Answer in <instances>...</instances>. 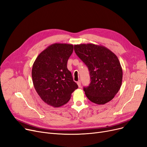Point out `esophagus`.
Returning <instances> with one entry per match:
<instances>
[{
	"instance_id": "1",
	"label": "esophagus",
	"mask_w": 147,
	"mask_h": 147,
	"mask_svg": "<svg viewBox=\"0 0 147 147\" xmlns=\"http://www.w3.org/2000/svg\"><path fill=\"white\" fill-rule=\"evenodd\" d=\"M77 84H78V87H81V81H78V82H77Z\"/></svg>"
}]
</instances>
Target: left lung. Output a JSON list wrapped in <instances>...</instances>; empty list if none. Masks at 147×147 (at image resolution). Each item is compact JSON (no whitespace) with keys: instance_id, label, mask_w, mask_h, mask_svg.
<instances>
[{"instance_id":"obj_1","label":"left lung","mask_w":147,"mask_h":147,"mask_svg":"<svg viewBox=\"0 0 147 147\" xmlns=\"http://www.w3.org/2000/svg\"><path fill=\"white\" fill-rule=\"evenodd\" d=\"M74 50L89 70L91 82L83 89L87 98L97 104L110 101L122 84V69L118 57L105 47L92 43L76 45Z\"/></svg>"}]
</instances>
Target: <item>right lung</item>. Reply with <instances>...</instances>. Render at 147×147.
<instances>
[{
    "mask_svg": "<svg viewBox=\"0 0 147 147\" xmlns=\"http://www.w3.org/2000/svg\"><path fill=\"white\" fill-rule=\"evenodd\" d=\"M74 46L54 43L42 51L35 60L32 78L35 89L48 105L59 107L66 104L78 87L67 67Z\"/></svg>",
    "mask_w": 147,
    "mask_h": 147,
    "instance_id": "1",
    "label": "right lung"
}]
</instances>
